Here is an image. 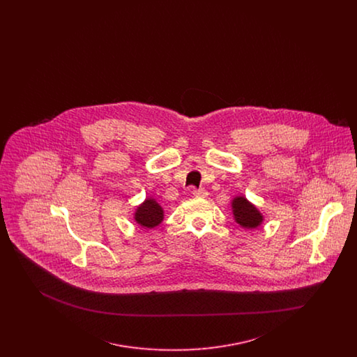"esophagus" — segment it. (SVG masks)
<instances>
[{"mask_svg":"<svg viewBox=\"0 0 357 357\" xmlns=\"http://www.w3.org/2000/svg\"><path fill=\"white\" fill-rule=\"evenodd\" d=\"M192 195L197 197V198H206L207 197V191L204 188H199V190H192Z\"/></svg>","mask_w":357,"mask_h":357,"instance_id":"obj_1","label":"esophagus"}]
</instances>
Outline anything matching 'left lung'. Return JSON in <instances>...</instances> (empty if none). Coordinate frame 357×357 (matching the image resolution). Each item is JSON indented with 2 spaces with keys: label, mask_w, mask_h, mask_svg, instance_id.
<instances>
[{
  "label": "left lung",
  "mask_w": 357,
  "mask_h": 357,
  "mask_svg": "<svg viewBox=\"0 0 357 357\" xmlns=\"http://www.w3.org/2000/svg\"><path fill=\"white\" fill-rule=\"evenodd\" d=\"M231 210L234 221L243 229H257L264 222L262 213L245 197H236L231 201Z\"/></svg>",
  "instance_id": "obj_1"
}]
</instances>
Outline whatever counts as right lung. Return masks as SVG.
<instances>
[{"instance_id": "obj_1", "label": "right lung", "mask_w": 357, "mask_h": 357, "mask_svg": "<svg viewBox=\"0 0 357 357\" xmlns=\"http://www.w3.org/2000/svg\"><path fill=\"white\" fill-rule=\"evenodd\" d=\"M165 218L163 207L153 198H146L143 204L136 207L134 220L136 223L144 229H153L159 226Z\"/></svg>"}]
</instances>
